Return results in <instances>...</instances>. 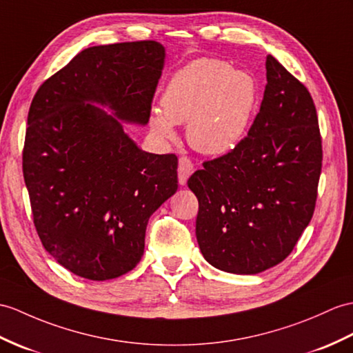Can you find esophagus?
I'll use <instances>...</instances> for the list:
<instances>
[{
  "label": "esophagus",
  "mask_w": 353,
  "mask_h": 353,
  "mask_svg": "<svg viewBox=\"0 0 353 353\" xmlns=\"http://www.w3.org/2000/svg\"><path fill=\"white\" fill-rule=\"evenodd\" d=\"M194 173V163L191 162L190 158L182 157L179 159V167H177V174H179V183L180 185H186L188 179Z\"/></svg>",
  "instance_id": "34e87169"
}]
</instances>
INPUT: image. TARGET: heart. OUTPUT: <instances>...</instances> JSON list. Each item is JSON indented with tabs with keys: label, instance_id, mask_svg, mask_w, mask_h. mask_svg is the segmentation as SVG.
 Masks as SVG:
<instances>
[{
	"label": "heart",
	"instance_id": "b5f03b06",
	"mask_svg": "<svg viewBox=\"0 0 353 353\" xmlns=\"http://www.w3.org/2000/svg\"><path fill=\"white\" fill-rule=\"evenodd\" d=\"M251 75L216 59H199L173 73L149 114L152 132L163 141L176 138V123L186 121L192 149L209 157L232 152L247 135L256 108Z\"/></svg>",
	"mask_w": 353,
	"mask_h": 353
}]
</instances>
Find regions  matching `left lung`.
Returning a JSON list of instances; mask_svg holds the SVG:
<instances>
[{
  "label": "left lung",
  "mask_w": 353,
  "mask_h": 353,
  "mask_svg": "<svg viewBox=\"0 0 353 353\" xmlns=\"http://www.w3.org/2000/svg\"><path fill=\"white\" fill-rule=\"evenodd\" d=\"M263 101L239 145L188 180L196 242L212 266L263 272L289 256L314 214L322 138L307 87L272 55Z\"/></svg>",
  "instance_id": "1"
}]
</instances>
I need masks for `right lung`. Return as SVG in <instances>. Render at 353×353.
Wrapping results in <instances>:
<instances>
[{"mask_svg":"<svg viewBox=\"0 0 353 353\" xmlns=\"http://www.w3.org/2000/svg\"><path fill=\"white\" fill-rule=\"evenodd\" d=\"M163 60L154 40L92 46L32 97L22 170L34 227L45 250L87 280L132 270L150 215L177 191L176 154L141 150L119 121L149 123Z\"/></svg>","mask_w":353,"mask_h":353,"instance_id":"right-lung-1","label":"right lung"}]
</instances>
